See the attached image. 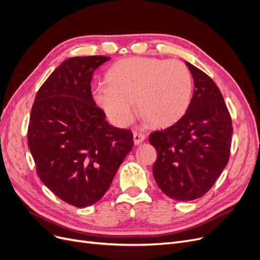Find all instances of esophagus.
Masks as SVG:
<instances>
[{"mask_svg": "<svg viewBox=\"0 0 260 260\" xmlns=\"http://www.w3.org/2000/svg\"><path fill=\"white\" fill-rule=\"evenodd\" d=\"M144 140H145V136L142 135V133H139V132L133 133V142H135L136 145L141 144Z\"/></svg>", "mask_w": 260, "mask_h": 260, "instance_id": "obj_1", "label": "esophagus"}]
</instances>
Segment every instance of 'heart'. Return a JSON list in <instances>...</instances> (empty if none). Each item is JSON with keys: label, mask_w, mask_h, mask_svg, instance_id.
<instances>
[{"label": "heart", "mask_w": 260, "mask_h": 260, "mask_svg": "<svg viewBox=\"0 0 260 260\" xmlns=\"http://www.w3.org/2000/svg\"><path fill=\"white\" fill-rule=\"evenodd\" d=\"M95 103L119 127L138 112L155 127H167L186 113L192 98V76L182 61L156 57H129L117 61L106 82L92 89Z\"/></svg>", "instance_id": "1"}]
</instances>
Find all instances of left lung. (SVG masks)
<instances>
[{"label": "left lung", "instance_id": "1", "mask_svg": "<svg viewBox=\"0 0 260 260\" xmlns=\"http://www.w3.org/2000/svg\"><path fill=\"white\" fill-rule=\"evenodd\" d=\"M194 92L175 124L149 136L157 152L153 175L160 190L177 201H193L215 184L230 158L232 119L211 78L186 61Z\"/></svg>", "mask_w": 260, "mask_h": 260}]
</instances>
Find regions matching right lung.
Listing matches in <instances>:
<instances>
[{"instance_id":"right-lung-1","label":"right lung","mask_w":260,"mask_h":260,"mask_svg":"<svg viewBox=\"0 0 260 260\" xmlns=\"http://www.w3.org/2000/svg\"><path fill=\"white\" fill-rule=\"evenodd\" d=\"M111 57H72L39 89L31 108L28 146L39 178L78 208L103 198L133 147L128 129L115 128L91 93L94 70Z\"/></svg>"}]
</instances>
